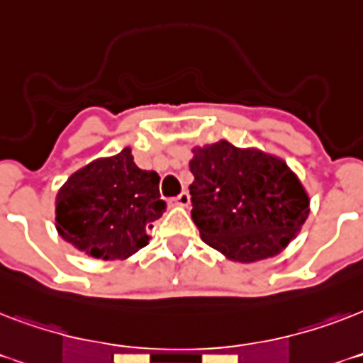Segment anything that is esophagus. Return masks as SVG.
<instances>
[{"instance_id": "obj_1", "label": "esophagus", "mask_w": 363, "mask_h": 363, "mask_svg": "<svg viewBox=\"0 0 363 363\" xmlns=\"http://www.w3.org/2000/svg\"><path fill=\"white\" fill-rule=\"evenodd\" d=\"M169 203H171V205H179V207H186V205L190 203V194H188V192L179 194L177 198L171 199Z\"/></svg>"}]
</instances>
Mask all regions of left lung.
<instances>
[{"label":"left lung","mask_w":363,"mask_h":363,"mask_svg":"<svg viewBox=\"0 0 363 363\" xmlns=\"http://www.w3.org/2000/svg\"><path fill=\"white\" fill-rule=\"evenodd\" d=\"M192 152V220L209 247L250 264L296 238L309 216V196L281 158L228 141Z\"/></svg>","instance_id":"1"}]
</instances>
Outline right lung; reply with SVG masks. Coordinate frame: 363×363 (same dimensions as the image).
Instances as JSON below:
<instances>
[{"instance_id":"add662e5","label":"right lung","mask_w":363,"mask_h":363,"mask_svg":"<svg viewBox=\"0 0 363 363\" xmlns=\"http://www.w3.org/2000/svg\"><path fill=\"white\" fill-rule=\"evenodd\" d=\"M156 171L139 169L130 148L94 160L56 196V230L88 256L125 259L148 245V230L164 215Z\"/></svg>"}]
</instances>
